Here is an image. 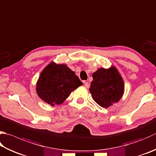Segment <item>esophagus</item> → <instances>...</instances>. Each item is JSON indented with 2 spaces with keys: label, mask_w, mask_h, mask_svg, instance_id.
Returning a JSON list of instances; mask_svg holds the SVG:
<instances>
[{
  "label": "esophagus",
  "mask_w": 156,
  "mask_h": 156,
  "mask_svg": "<svg viewBox=\"0 0 156 156\" xmlns=\"http://www.w3.org/2000/svg\"><path fill=\"white\" fill-rule=\"evenodd\" d=\"M84 86H85V87H87V88H89V87H90V84H89V83H88V82H87V81H84Z\"/></svg>",
  "instance_id": "obj_1"
}]
</instances>
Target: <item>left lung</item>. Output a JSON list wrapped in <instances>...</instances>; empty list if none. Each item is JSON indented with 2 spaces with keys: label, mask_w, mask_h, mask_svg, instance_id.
Segmentation results:
<instances>
[{
  "label": "left lung",
  "mask_w": 156,
  "mask_h": 156,
  "mask_svg": "<svg viewBox=\"0 0 156 156\" xmlns=\"http://www.w3.org/2000/svg\"><path fill=\"white\" fill-rule=\"evenodd\" d=\"M90 92L97 104L107 108L117 102L124 94V81L117 70L99 69L92 75Z\"/></svg>",
  "instance_id": "obj_1"
}]
</instances>
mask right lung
Listing matches in <instances>:
<instances>
[{
  "mask_svg": "<svg viewBox=\"0 0 156 156\" xmlns=\"http://www.w3.org/2000/svg\"><path fill=\"white\" fill-rule=\"evenodd\" d=\"M82 84L75 72L65 64L51 62L41 73L37 92L43 101L54 106L62 103L73 90Z\"/></svg>",
  "mask_w": 156,
  "mask_h": 156,
  "instance_id": "obj_1",
  "label": "right lung"
}]
</instances>
